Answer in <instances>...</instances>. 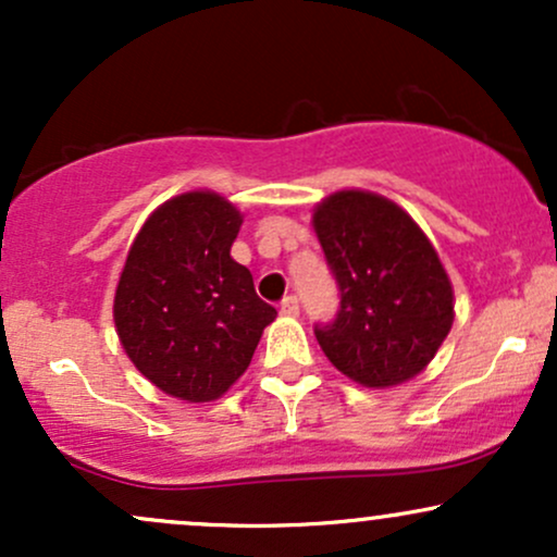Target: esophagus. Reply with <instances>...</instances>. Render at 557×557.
Wrapping results in <instances>:
<instances>
[{"instance_id":"34e87169","label":"esophagus","mask_w":557,"mask_h":557,"mask_svg":"<svg viewBox=\"0 0 557 557\" xmlns=\"http://www.w3.org/2000/svg\"><path fill=\"white\" fill-rule=\"evenodd\" d=\"M300 306H298V298L296 296H285L283 304H280V314L285 317H298Z\"/></svg>"}]
</instances>
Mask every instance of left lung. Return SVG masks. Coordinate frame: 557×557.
Wrapping results in <instances>:
<instances>
[{
    "instance_id": "left-lung-1",
    "label": "left lung",
    "mask_w": 557,
    "mask_h": 557,
    "mask_svg": "<svg viewBox=\"0 0 557 557\" xmlns=\"http://www.w3.org/2000/svg\"><path fill=\"white\" fill-rule=\"evenodd\" d=\"M341 290L332 322L314 324L324 356L367 387L417 376L453 324V287L417 222L387 198L341 190L314 212Z\"/></svg>"
}]
</instances>
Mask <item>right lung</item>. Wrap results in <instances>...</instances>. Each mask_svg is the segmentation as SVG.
<instances>
[{
	"mask_svg": "<svg viewBox=\"0 0 557 557\" xmlns=\"http://www.w3.org/2000/svg\"><path fill=\"white\" fill-rule=\"evenodd\" d=\"M243 216L209 190L170 198L146 220L114 293L127 359L162 393L207 403L251 363L277 311L230 257Z\"/></svg>",
	"mask_w": 557,
	"mask_h": 557,
	"instance_id": "obj_1",
	"label": "right lung"
}]
</instances>
